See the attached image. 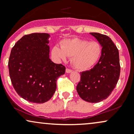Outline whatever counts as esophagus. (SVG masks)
<instances>
[{
    "label": "esophagus",
    "mask_w": 134,
    "mask_h": 134,
    "mask_svg": "<svg viewBox=\"0 0 134 134\" xmlns=\"http://www.w3.org/2000/svg\"><path fill=\"white\" fill-rule=\"evenodd\" d=\"M72 70H71V69H66V73H68V74H69V73H70V72H72Z\"/></svg>",
    "instance_id": "obj_1"
}]
</instances>
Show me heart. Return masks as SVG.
Wrapping results in <instances>:
<instances>
[{
    "label": "heart",
    "instance_id": "heart-1",
    "mask_svg": "<svg viewBox=\"0 0 134 134\" xmlns=\"http://www.w3.org/2000/svg\"><path fill=\"white\" fill-rule=\"evenodd\" d=\"M102 48L97 41L77 38L64 40L60 48L54 46L52 50V55L57 60H65L67 57H72V65L80 70L93 67L99 60Z\"/></svg>",
    "mask_w": 134,
    "mask_h": 134
}]
</instances>
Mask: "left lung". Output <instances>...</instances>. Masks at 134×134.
I'll return each instance as SVG.
<instances>
[{
	"mask_svg": "<svg viewBox=\"0 0 134 134\" xmlns=\"http://www.w3.org/2000/svg\"><path fill=\"white\" fill-rule=\"evenodd\" d=\"M102 47L99 61L93 69L81 72L76 90L83 100L98 103L107 99L114 90L120 73L119 52L111 38L98 33H90Z\"/></svg>",
	"mask_w": 134,
	"mask_h": 134,
	"instance_id": "1",
	"label": "left lung"
}]
</instances>
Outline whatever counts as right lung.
I'll return each instance as SVG.
<instances>
[{"mask_svg": "<svg viewBox=\"0 0 134 134\" xmlns=\"http://www.w3.org/2000/svg\"><path fill=\"white\" fill-rule=\"evenodd\" d=\"M48 33L24 35L11 50L8 67L11 82L17 93L26 100L43 103L53 96L57 80L65 67L50 60Z\"/></svg>", "mask_w": 134, "mask_h": 134, "instance_id": "add662e5", "label": "right lung"}]
</instances>
